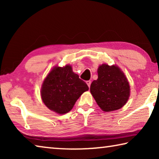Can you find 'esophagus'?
Listing matches in <instances>:
<instances>
[{"mask_svg":"<svg viewBox=\"0 0 159 159\" xmlns=\"http://www.w3.org/2000/svg\"><path fill=\"white\" fill-rule=\"evenodd\" d=\"M86 83H87V85H88V87H90V85H91V81L90 80H87V81H86Z\"/></svg>","mask_w":159,"mask_h":159,"instance_id":"34e87169","label":"esophagus"}]
</instances>
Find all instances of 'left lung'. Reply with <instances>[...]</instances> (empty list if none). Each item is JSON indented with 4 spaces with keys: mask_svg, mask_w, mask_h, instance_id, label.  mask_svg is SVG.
Here are the masks:
<instances>
[{
    "mask_svg": "<svg viewBox=\"0 0 159 159\" xmlns=\"http://www.w3.org/2000/svg\"><path fill=\"white\" fill-rule=\"evenodd\" d=\"M98 79L90 85V93L104 111H112L124 106L130 96V85L124 74L116 66L106 64L99 66Z\"/></svg>",
    "mask_w": 159,
    "mask_h": 159,
    "instance_id": "obj_1",
    "label": "left lung"
}]
</instances>
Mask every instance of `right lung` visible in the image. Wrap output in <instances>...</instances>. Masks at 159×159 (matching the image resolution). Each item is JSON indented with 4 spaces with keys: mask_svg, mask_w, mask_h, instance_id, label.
<instances>
[{
    "mask_svg": "<svg viewBox=\"0 0 159 159\" xmlns=\"http://www.w3.org/2000/svg\"><path fill=\"white\" fill-rule=\"evenodd\" d=\"M88 85L74 73L70 65L55 66L43 83L41 98L48 109L63 114L71 111Z\"/></svg>",
    "mask_w": 159,
    "mask_h": 159,
    "instance_id": "add662e5",
    "label": "right lung"
}]
</instances>
